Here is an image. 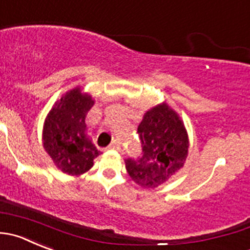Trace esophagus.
<instances>
[{
	"mask_svg": "<svg viewBox=\"0 0 250 250\" xmlns=\"http://www.w3.org/2000/svg\"><path fill=\"white\" fill-rule=\"evenodd\" d=\"M108 149L120 150V144H118V142H116V140H113V142L110 144V146H108Z\"/></svg>",
	"mask_w": 250,
	"mask_h": 250,
	"instance_id": "esophagus-1",
	"label": "esophagus"
}]
</instances>
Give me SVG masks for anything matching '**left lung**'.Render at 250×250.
Returning a JSON list of instances; mask_svg holds the SVG:
<instances>
[{"instance_id":"obj_1","label":"left lung","mask_w":250,"mask_h":250,"mask_svg":"<svg viewBox=\"0 0 250 250\" xmlns=\"http://www.w3.org/2000/svg\"><path fill=\"white\" fill-rule=\"evenodd\" d=\"M143 156L125 160L130 178L145 189L166 183L184 166L189 138L178 113L166 103L154 106L138 125Z\"/></svg>"}]
</instances>
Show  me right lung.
Returning a JSON list of instances; mask_svg holds the SVG:
<instances>
[{"mask_svg":"<svg viewBox=\"0 0 250 250\" xmlns=\"http://www.w3.org/2000/svg\"><path fill=\"white\" fill-rule=\"evenodd\" d=\"M94 104L90 94L76 86L53 104L43 122V149L56 167L69 176L85 173L100 155L85 125V117Z\"/></svg>","mask_w":250,"mask_h":250,"instance_id":"1","label":"right lung"}]
</instances>
